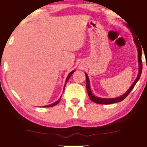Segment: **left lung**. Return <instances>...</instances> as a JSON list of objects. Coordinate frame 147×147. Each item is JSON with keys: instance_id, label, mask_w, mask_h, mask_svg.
Masks as SVG:
<instances>
[{"instance_id": "obj_1", "label": "left lung", "mask_w": 147, "mask_h": 147, "mask_svg": "<svg viewBox=\"0 0 147 147\" xmlns=\"http://www.w3.org/2000/svg\"><path fill=\"white\" fill-rule=\"evenodd\" d=\"M132 35L134 37V40L136 45L137 49H138V64H139V72L138 77H137L136 79L134 81V82L133 83V84L131 85V87H129V89L128 90L127 92H126L123 95L121 96H119L118 98H98L96 97V96H94L92 94V91H91L90 89V80H89V77L86 73H85V76H86V88L87 91V94H88V96L91 100H92L94 102L97 103V104H100V105H111V104H113L115 102H121L122 100H123L125 98L128 96V94L130 93L131 90H133V88L134 87L135 85L136 84V83L138 82V81L140 79L141 73H142V47H141L140 42L136 36H134V34L132 32Z\"/></svg>"}]
</instances>
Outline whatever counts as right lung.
Segmentation results:
<instances>
[{
	"instance_id": "right-lung-1",
	"label": "right lung",
	"mask_w": 147,
	"mask_h": 147,
	"mask_svg": "<svg viewBox=\"0 0 147 147\" xmlns=\"http://www.w3.org/2000/svg\"><path fill=\"white\" fill-rule=\"evenodd\" d=\"M74 72H75V70H74V71H72V72H70V73H69V75H68V77H67V79H66V83H65V85L66 84V83H67V81H68V79H70V76H71V75H72V73H73ZM64 87H65V85H64ZM61 97H62V96H61ZM61 97H60V99H59L58 100H57V101L55 102H54V103H53V104H51V105H50L45 106V107H53V106H55V105H57V104H58L59 102H60V100H61Z\"/></svg>"
}]
</instances>
